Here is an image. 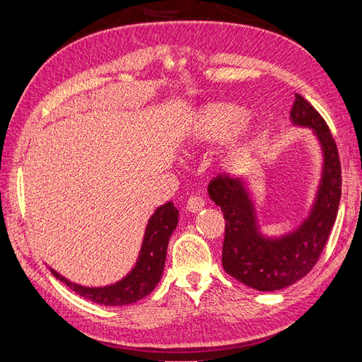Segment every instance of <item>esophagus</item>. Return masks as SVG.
I'll use <instances>...</instances> for the list:
<instances>
[{
    "label": "esophagus",
    "instance_id": "esophagus-1",
    "mask_svg": "<svg viewBox=\"0 0 362 362\" xmlns=\"http://www.w3.org/2000/svg\"><path fill=\"white\" fill-rule=\"evenodd\" d=\"M204 205H205V202L202 198H199V196H190V198L187 199V204H185V210L190 213H196V211H199Z\"/></svg>",
    "mask_w": 362,
    "mask_h": 362
}]
</instances>
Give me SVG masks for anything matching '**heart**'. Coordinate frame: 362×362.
<instances>
[{"label":"heart","instance_id":"heart-1","mask_svg":"<svg viewBox=\"0 0 362 362\" xmlns=\"http://www.w3.org/2000/svg\"><path fill=\"white\" fill-rule=\"evenodd\" d=\"M254 128V116L240 115V108L233 104L216 103L202 107L196 115L190 128V139L199 146L223 139L222 160L226 164H237L246 156Z\"/></svg>","mask_w":362,"mask_h":362}]
</instances>
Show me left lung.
Returning a JSON list of instances; mask_svg holds the SVG:
<instances>
[{
  "label": "left lung",
  "mask_w": 362,
  "mask_h": 362,
  "mask_svg": "<svg viewBox=\"0 0 362 362\" xmlns=\"http://www.w3.org/2000/svg\"><path fill=\"white\" fill-rule=\"evenodd\" d=\"M290 116L294 125L314 129L325 157L315 204L308 218L294 233L281 238L262 237L254 202L240 178L222 173L208 184V194L222 208L226 221L223 269L228 275L259 291L286 288L308 275L327 243L341 198V164L329 127L299 93L294 95Z\"/></svg>",
  "instance_id": "obj_1"
}]
</instances>
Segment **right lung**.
<instances>
[{"label": "right lung", "mask_w": 362, "mask_h": 362, "mask_svg": "<svg viewBox=\"0 0 362 362\" xmlns=\"http://www.w3.org/2000/svg\"><path fill=\"white\" fill-rule=\"evenodd\" d=\"M178 225V210L172 202L164 204L157 208V211L151 216L144 245L134 269L128 275L116 284L107 287H83L63 278L56 270L51 269V273L57 279L83 298L95 303L119 306L128 305L144 299L160 282L161 273L166 261V252L169 238Z\"/></svg>", "instance_id": "1"}]
</instances>
